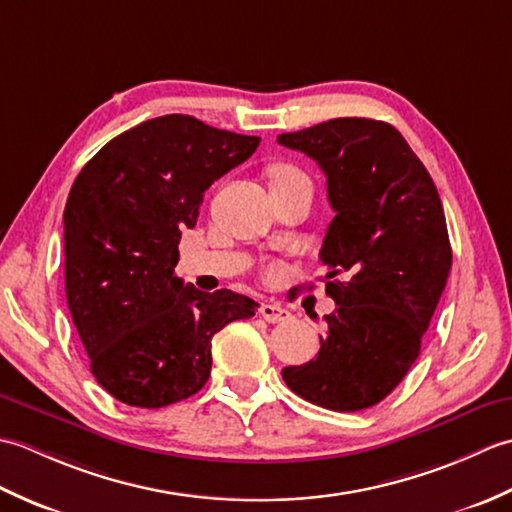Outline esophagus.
<instances>
[{"label": "esophagus", "instance_id": "esophagus-1", "mask_svg": "<svg viewBox=\"0 0 512 512\" xmlns=\"http://www.w3.org/2000/svg\"><path fill=\"white\" fill-rule=\"evenodd\" d=\"M259 312H262V317L268 323H281V321L290 319V312L284 306H279V303H262Z\"/></svg>", "mask_w": 512, "mask_h": 512}]
</instances>
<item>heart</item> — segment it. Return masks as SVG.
Segmentation results:
<instances>
[{
    "mask_svg": "<svg viewBox=\"0 0 512 512\" xmlns=\"http://www.w3.org/2000/svg\"><path fill=\"white\" fill-rule=\"evenodd\" d=\"M303 176V171H299L295 165H286V162H279V165H273L268 169V178H270V187L279 182H286L292 178Z\"/></svg>",
    "mask_w": 512,
    "mask_h": 512,
    "instance_id": "1",
    "label": "heart"
}]
</instances>
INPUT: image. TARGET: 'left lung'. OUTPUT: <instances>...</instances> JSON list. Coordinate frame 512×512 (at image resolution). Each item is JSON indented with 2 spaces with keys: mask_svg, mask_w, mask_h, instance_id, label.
Segmentation results:
<instances>
[{
  "mask_svg": "<svg viewBox=\"0 0 512 512\" xmlns=\"http://www.w3.org/2000/svg\"><path fill=\"white\" fill-rule=\"evenodd\" d=\"M277 143L317 160L336 213L319 253L336 310L323 317L317 358L281 374L312 405L374 407L416 363L447 286L453 255L438 189L383 121L332 118Z\"/></svg>",
  "mask_w": 512,
  "mask_h": 512,
  "instance_id": "obj_1",
  "label": "left lung"
}]
</instances>
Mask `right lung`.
<instances>
[{
	"label": "right lung",
	"instance_id": "1",
	"mask_svg": "<svg viewBox=\"0 0 512 512\" xmlns=\"http://www.w3.org/2000/svg\"><path fill=\"white\" fill-rule=\"evenodd\" d=\"M257 145L167 114L112 138L76 176L63 211L65 297L94 378L125 405L198 394L213 334L255 314L250 297L184 286L173 268L204 191Z\"/></svg>",
	"mask_w": 512,
	"mask_h": 512
}]
</instances>
